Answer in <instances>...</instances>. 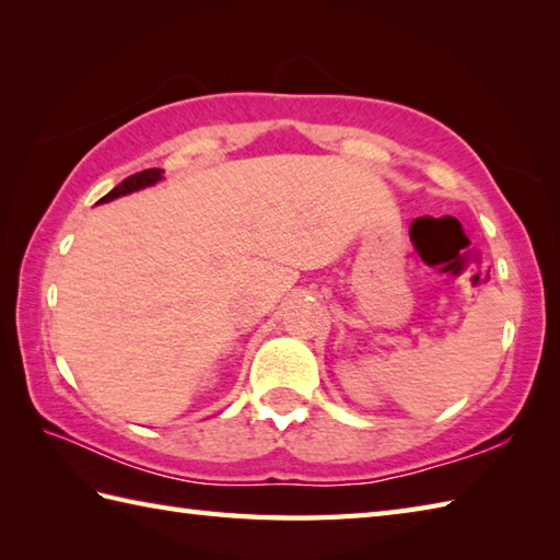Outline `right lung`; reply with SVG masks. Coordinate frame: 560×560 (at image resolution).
<instances>
[{"instance_id": "1", "label": "right lung", "mask_w": 560, "mask_h": 560, "mask_svg": "<svg viewBox=\"0 0 560 560\" xmlns=\"http://www.w3.org/2000/svg\"><path fill=\"white\" fill-rule=\"evenodd\" d=\"M161 175H163V171H161V168H147V171H141V173L129 175V177H125V180H122L120 185L113 187L110 192L105 195L101 201H110V199L120 197V195L137 192V189H141V187H149V185H153V183H159V180H161Z\"/></svg>"}]
</instances>
